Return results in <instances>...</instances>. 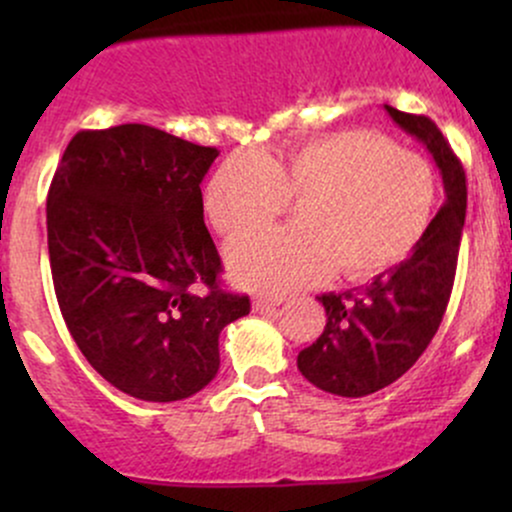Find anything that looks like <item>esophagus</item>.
Masks as SVG:
<instances>
[{"mask_svg": "<svg viewBox=\"0 0 512 512\" xmlns=\"http://www.w3.org/2000/svg\"><path fill=\"white\" fill-rule=\"evenodd\" d=\"M284 301H286V296H281V293H274V296L262 293V296L252 298V310H255V313H264V310L276 308V305H281Z\"/></svg>", "mask_w": 512, "mask_h": 512, "instance_id": "esophagus-1", "label": "esophagus"}]
</instances>
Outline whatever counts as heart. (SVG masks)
Wrapping results in <instances>:
<instances>
[{"label":"heart","mask_w":512,"mask_h":512,"mask_svg":"<svg viewBox=\"0 0 512 512\" xmlns=\"http://www.w3.org/2000/svg\"><path fill=\"white\" fill-rule=\"evenodd\" d=\"M436 175L426 158L370 132H334L279 156L240 154L221 163L204 209L221 236L272 223L286 199H303L298 223L252 233L228 248V267L252 289H296L339 264L370 279L421 243L436 211Z\"/></svg>","instance_id":"heart-1"}]
</instances>
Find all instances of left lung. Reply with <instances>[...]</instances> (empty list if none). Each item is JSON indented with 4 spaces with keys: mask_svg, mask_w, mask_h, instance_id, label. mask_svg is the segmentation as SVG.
Returning <instances> with one entry per match:
<instances>
[{
    "mask_svg": "<svg viewBox=\"0 0 512 512\" xmlns=\"http://www.w3.org/2000/svg\"><path fill=\"white\" fill-rule=\"evenodd\" d=\"M385 110L431 151L443 175L445 202L407 260L361 289L317 296L327 310V325L317 342L298 354V370L339 397H366L395 383L436 337L455 284L467 214L462 161L436 122L392 105Z\"/></svg>",
    "mask_w": 512,
    "mask_h": 512,
    "instance_id": "left-lung-1",
    "label": "left lung"
}]
</instances>
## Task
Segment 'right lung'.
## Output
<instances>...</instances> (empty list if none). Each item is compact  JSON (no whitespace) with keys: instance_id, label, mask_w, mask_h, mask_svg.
I'll return each instance as SVG.
<instances>
[{"instance_id":"add662e5","label":"right lung","mask_w":512,"mask_h":512,"mask_svg":"<svg viewBox=\"0 0 512 512\" xmlns=\"http://www.w3.org/2000/svg\"><path fill=\"white\" fill-rule=\"evenodd\" d=\"M219 151L149 125L81 129L48 192L52 284L76 346L144 402H178L219 370V334L250 313L221 289L202 178Z\"/></svg>"}]
</instances>
